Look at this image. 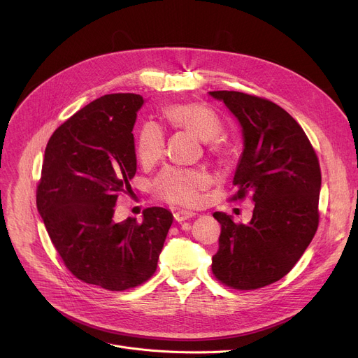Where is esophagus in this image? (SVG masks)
I'll use <instances>...</instances> for the list:
<instances>
[{"mask_svg":"<svg viewBox=\"0 0 358 358\" xmlns=\"http://www.w3.org/2000/svg\"><path fill=\"white\" fill-rule=\"evenodd\" d=\"M195 214L192 211H185V210H180L177 213H174V220L177 222H182V221H187L189 218H192Z\"/></svg>","mask_w":358,"mask_h":358,"instance_id":"esophagus-1","label":"esophagus"}]
</instances>
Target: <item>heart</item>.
I'll list each match as a JSON object with an SVG mask.
<instances>
[{"label":"heart","instance_id":"obj_1","mask_svg":"<svg viewBox=\"0 0 358 358\" xmlns=\"http://www.w3.org/2000/svg\"><path fill=\"white\" fill-rule=\"evenodd\" d=\"M167 122L180 129H187L199 140L208 141L213 150H222L217 138L222 131V122L210 108L199 103H180L164 109ZM166 137L163 129L156 123H145L137 137V156L143 166L155 164L163 155ZM210 184L207 174L177 167L164 169L152 181V191L160 198L180 203L195 206L201 201L202 191Z\"/></svg>","mask_w":358,"mask_h":358}]
</instances>
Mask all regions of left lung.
<instances>
[{
	"label": "left lung",
	"instance_id": "8db88e82",
	"mask_svg": "<svg viewBox=\"0 0 358 358\" xmlns=\"http://www.w3.org/2000/svg\"><path fill=\"white\" fill-rule=\"evenodd\" d=\"M208 94L224 101L242 130L234 199L250 192L255 202L246 225L214 213L221 235L213 272L234 289L264 287L292 271L317 231L319 160L303 129L280 106L242 92Z\"/></svg>",
	"mask_w": 358,
	"mask_h": 358
}]
</instances>
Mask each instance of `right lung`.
Masks as SVG:
<instances>
[{
  "mask_svg": "<svg viewBox=\"0 0 358 358\" xmlns=\"http://www.w3.org/2000/svg\"><path fill=\"white\" fill-rule=\"evenodd\" d=\"M144 99L105 94L50 136L36 191V208L66 268L82 282L120 292L157 269L173 214L147 208L141 222H115L119 192L137 169L133 127Z\"/></svg>",
  "mask_w": 358,
  "mask_h": 358,
  "instance_id": "obj_1",
  "label": "right lung"
}]
</instances>
